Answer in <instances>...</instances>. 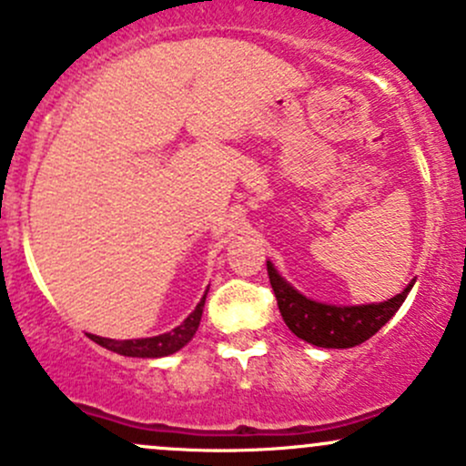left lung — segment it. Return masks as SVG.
<instances>
[{
	"instance_id": "left-lung-1",
	"label": "left lung",
	"mask_w": 466,
	"mask_h": 466,
	"mask_svg": "<svg viewBox=\"0 0 466 466\" xmlns=\"http://www.w3.org/2000/svg\"><path fill=\"white\" fill-rule=\"evenodd\" d=\"M268 277L286 326L299 339L319 349H352L364 344L400 310L415 283L410 281L400 295L389 301L366 303V306H330L303 297L274 270L270 261H268Z\"/></svg>"
}]
</instances>
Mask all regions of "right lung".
I'll use <instances>...</instances> for the list:
<instances>
[{"label":"right lung","instance_id":"right-lung-1","mask_svg":"<svg viewBox=\"0 0 466 466\" xmlns=\"http://www.w3.org/2000/svg\"><path fill=\"white\" fill-rule=\"evenodd\" d=\"M209 290V286H208ZM208 290H205L203 299L198 301V306L194 308L192 315L187 317L180 326H176L174 330L165 332V335H156V337H145V339H125V341H116V339H106V337H97V335H89L96 344H100L102 349L114 350L117 355L125 357H165V355H174L176 350H180L183 346H187L192 341V337L198 330L200 317H203V306H205V297H208Z\"/></svg>","mask_w":466,"mask_h":466}]
</instances>
